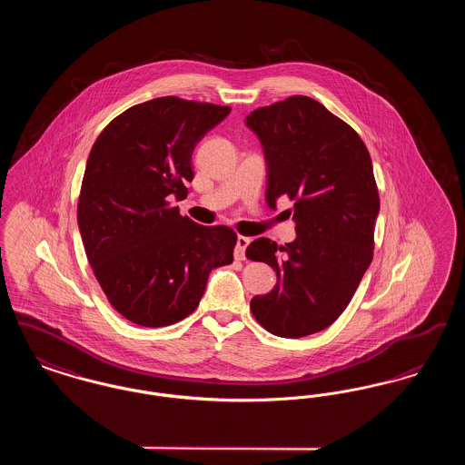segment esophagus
Here are the masks:
<instances>
[{"label":"esophagus","mask_w":465,"mask_h":465,"mask_svg":"<svg viewBox=\"0 0 465 465\" xmlns=\"http://www.w3.org/2000/svg\"><path fill=\"white\" fill-rule=\"evenodd\" d=\"M249 239L247 237H242V235H239L237 237V245H235V260H243L245 258V249H247V245H249Z\"/></svg>","instance_id":"1"}]
</instances>
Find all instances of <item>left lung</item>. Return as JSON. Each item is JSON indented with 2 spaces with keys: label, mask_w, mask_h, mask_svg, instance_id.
Segmentation results:
<instances>
[{
  "label": "left lung",
  "mask_w": 465,
  "mask_h": 465,
  "mask_svg": "<svg viewBox=\"0 0 465 465\" xmlns=\"http://www.w3.org/2000/svg\"><path fill=\"white\" fill-rule=\"evenodd\" d=\"M245 125L265 152L268 207L291 200L296 223L292 242L262 237L247 245L249 260L277 273L251 312L275 336L322 331L347 309L373 260L380 197L371 156L349 124L307 95L258 108Z\"/></svg>",
  "instance_id": "left-lung-1"
}]
</instances>
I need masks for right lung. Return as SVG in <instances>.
<instances>
[{
    "instance_id": "right-lung-1",
    "label": "right lung",
    "mask_w": 465,
    "mask_h": 465,
    "mask_svg": "<svg viewBox=\"0 0 465 465\" xmlns=\"http://www.w3.org/2000/svg\"><path fill=\"white\" fill-rule=\"evenodd\" d=\"M228 106L174 95L124 111L90 150L78 228L113 309L144 328L179 322L199 307L213 268L233 262L237 233L179 214L200 139Z\"/></svg>"
}]
</instances>
